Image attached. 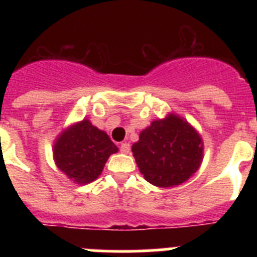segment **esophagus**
I'll return each instance as SVG.
<instances>
[{
  "instance_id": "obj_1",
  "label": "esophagus",
  "mask_w": 257,
  "mask_h": 257,
  "mask_svg": "<svg viewBox=\"0 0 257 257\" xmlns=\"http://www.w3.org/2000/svg\"><path fill=\"white\" fill-rule=\"evenodd\" d=\"M119 149H121L122 153L127 154L128 152H130V144H128V143H122L121 147H119Z\"/></svg>"
}]
</instances>
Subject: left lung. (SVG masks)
Here are the masks:
<instances>
[{
  "label": "left lung",
  "instance_id": "8db88e82",
  "mask_svg": "<svg viewBox=\"0 0 257 257\" xmlns=\"http://www.w3.org/2000/svg\"><path fill=\"white\" fill-rule=\"evenodd\" d=\"M133 154L145 180L160 188L176 187L199 169L203 143L185 119L169 114L140 133Z\"/></svg>",
  "mask_w": 257,
  "mask_h": 257
}]
</instances>
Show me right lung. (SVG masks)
<instances>
[{
	"mask_svg": "<svg viewBox=\"0 0 257 257\" xmlns=\"http://www.w3.org/2000/svg\"><path fill=\"white\" fill-rule=\"evenodd\" d=\"M117 152L118 148L106 133L83 119L58 136L54 144V160L70 180L88 184L96 180L109 156Z\"/></svg>",
	"mask_w": 257,
	"mask_h": 257,
	"instance_id": "1",
	"label": "right lung"
}]
</instances>
